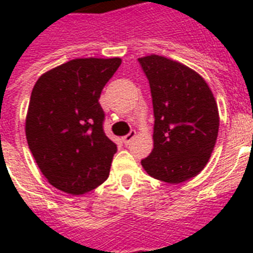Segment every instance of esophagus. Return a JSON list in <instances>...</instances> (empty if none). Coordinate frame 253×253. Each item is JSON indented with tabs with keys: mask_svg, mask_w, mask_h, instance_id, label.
Segmentation results:
<instances>
[{
	"mask_svg": "<svg viewBox=\"0 0 253 253\" xmlns=\"http://www.w3.org/2000/svg\"><path fill=\"white\" fill-rule=\"evenodd\" d=\"M135 138H136V131H130L126 136H123V143H125V144H128V143L132 142Z\"/></svg>",
	"mask_w": 253,
	"mask_h": 253,
	"instance_id": "esophagus-1",
	"label": "esophagus"
}]
</instances>
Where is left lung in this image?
<instances>
[{
	"instance_id": "8db88e82",
	"label": "left lung",
	"mask_w": 253,
	"mask_h": 253,
	"mask_svg": "<svg viewBox=\"0 0 253 253\" xmlns=\"http://www.w3.org/2000/svg\"><path fill=\"white\" fill-rule=\"evenodd\" d=\"M139 63L154 103V150L142 160L151 177L180 184L206 167L219 130L218 105L196 71L168 57L148 55Z\"/></svg>"
}]
</instances>
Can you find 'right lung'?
<instances>
[{"instance_id": "1", "label": "right lung", "mask_w": 253, "mask_h": 253, "mask_svg": "<svg viewBox=\"0 0 253 253\" xmlns=\"http://www.w3.org/2000/svg\"><path fill=\"white\" fill-rule=\"evenodd\" d=\"M121 63V57L73 59L34 85L26 139L43 176L61 192L85 194L109 177L117 146L103 132L98 99Z\"/></svg>"}]
</instances>
